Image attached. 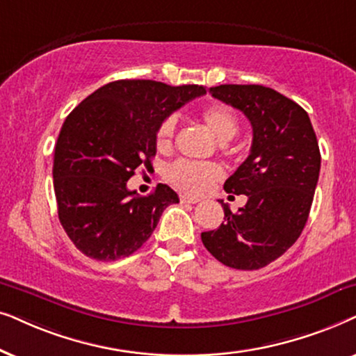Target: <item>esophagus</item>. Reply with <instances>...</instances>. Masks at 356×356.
<instances>
[{
  "mask_svg": "<svg viewBox=\"0 0 356 356\" xmlns=\"http://www.w3.org/2000/svg\"><path fill=\"white\" fill-rule=\"evenodd\" d=\"M181 202L182 203H198V202H200V198L188 197V195H181Z\"/></svg>",
  "mask_w": 356,
  "mask_h": 356,
  "instance_id": "34e87169",
  "label": "esophagus"
}]
</instances>
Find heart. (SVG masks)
<instances>
[{"instance_id":"1","label":"heart","mask_w":356,"mask_h":356,"mask_svg":"<svg viewBox=\"0 0 356 356\" xmlns=\"http://www.w3.org/2000/svg\"><path fill=\"white\" fill-rule=\"evenodd\" d=\"M200 120L207 130L220 141L231 140L238 131L239 122L236 113L231 111L226 104L215 102L207 106L200 112ZM175 135V118L168 117L161 122L156 131V145L159 149L170 148ZM221 177V168L210 163H192V161H175L168 168V179L174 186L182 191L197 193L205 191V188Z\"/></svg>"}]
</instances>
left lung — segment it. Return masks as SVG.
I'll return each mask as SVG.
<instances>
[{
    "label": "left lung",
    "mask_w": 356,
    "mask_h": 356,
    "mask_svg": "<svg viewBox=\"0 0 356 356\" xmlns=\"http://www.w3.org/2000/svg\"><path fill=\"white\" fill-rule=\"evenodd\" d=\"M211 96L239 108L252 125L248 159L225 191L248 195L225 221L202 233L213 257L231 268L257 270L286 252L305 229L321 170V153L309 115L295 101L259 84H221Z\"/></svg>",
    "instance_id": "obj_1"
}]
</instances>
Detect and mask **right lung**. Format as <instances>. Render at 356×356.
I'll list each match as a JSON object with an SVG mask.
<instances>
[{"mask_svg":"<svg viewBox=\"0 0 356 356\" xmlns=\"http://www.w3.org/2000/svg\"><path fill=\"white\" fill-rule=\"evenodd\" d=\"M197 84L168 86L120 79L99 88L66 117L54 151V188L61 226L76 249L108 262L129 257L179 197L165 184L140 197L127 182L153 168L161 122L205 94Z\"/></svg>","mask_w":356,"mask_h":356,"instance_id":"obj_1","label":"right lung"}]
</instances>
